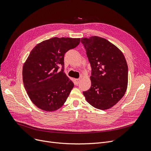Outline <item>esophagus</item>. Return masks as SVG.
Instances as JSON below:
<instances>
[{
    "label": "esophagus",
    "mask_w": 151,
    "mask_h": 151,
    "mask_svg": "<svg viewBox=\"0 0 151 151\" xmlns=\"http://www.w3.org/2000/svg\"><path fill=\"white\" fill-rule=\"evenodd\" d=\"M81 81V78H76V79H75V84L76 85H77L78 83L80 82Z\"/></svg>",
    "instance_id": "obj_1"
}]
</instances>
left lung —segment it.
I'll return each mask as SVG.
<instances>
[{
  "instance_id": "1",
  "label": "left lung",
  "mask_w": 151,
  "mask_h": 151,
  "mask_svg": "<svg viewBox=\"0 0 151 151\" xmlns=\"http://www.w3.org/2000/svg\"><path fill=\"white\" fill-rule=\"evenodd\" d=\"M91 67V87L83 94L98 109L111 108L122 98L128 85V66L121 50L98 37L81 39Z\"/></svg>"
}]
</instances>
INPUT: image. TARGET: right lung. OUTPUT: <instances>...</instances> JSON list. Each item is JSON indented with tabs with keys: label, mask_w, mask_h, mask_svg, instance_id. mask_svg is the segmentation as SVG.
Instances as JSON below:
<instances>
[{
	"label": "right lung",
	"mask_w": 151,
	"mask_h": 151,
	"mask_svg": "<svg viewBox=\"0 0 151 151\" xmlns=\"http://www.w3.org/2000/svg\"><path fill=\"white\" fill-rule=\"evenodd\" d=\"M80 41V38L53 37L31 50L23 64V81L28 96L38 108L52 112L66 102L74 83L64 73V56Z\"/></svg>",
	"instance_id": "add662e5"
}]
</instances>
